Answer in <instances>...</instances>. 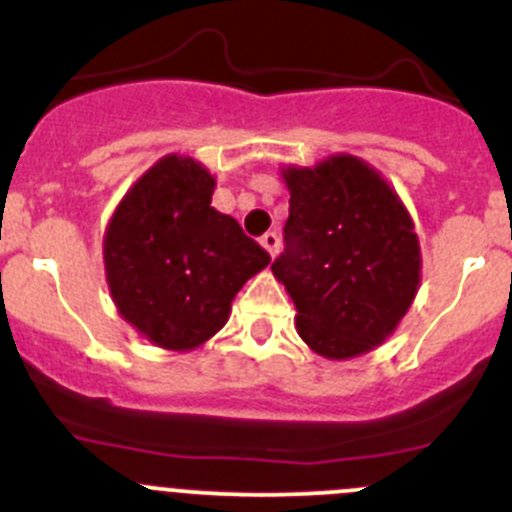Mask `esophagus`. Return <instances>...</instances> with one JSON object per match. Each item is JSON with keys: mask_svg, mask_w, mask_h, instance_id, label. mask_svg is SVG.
Here are the masks:
<instances>
[{"mask_svg": "<svg viewBox=\"0 0 512 512\" xmlns=\"http://www.w3.org/2000/svg\"><path fill=\"white\" fill-rule=\"evenodd\" d=\"M260 245L265 247L272 257H275L277 250H280V235H277V232H265V235L260 237Z\"/></svg>", "mask_w": 512, "mask_h": 512, "instance_id": "obj_1", "label": "esophagus"}]
</instances>
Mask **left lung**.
I'll use <instances>...</instances> for the list:
<instances>
[{
  "label": "left lung",
  "mask_w": 512,
  "mask_h": 512,
  "mask_svg": "<svg viewBox=\"0 0 512 512\" xmlns=\"http://www.w3.org/2000/svg\"><path fill=\"white\" fill-rule=\"evenodd\" d=\"M290 190L285 252L272 275L297 332L327 360H350L393 335L420 285V242L380 172L352 155L282 170Z\"/></svg>",
  "instance_id": "obj_1"
}]
</instances>
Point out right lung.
Segmentation results:
<instances>
[{"label": "right lung", "instance_id": "add662e5", "mask_svg": "<svg viewBox=\"0 0 512 512\" xmlns=\"http://www.w3.org/2000/svg\"><path fill=\"white\" fill-rule=\"evenodd\" d=\"M215 177L167 155L122 197L104 232V272L119 315L152 345L195 350L270 255L212 202Z\"/></svg>", "mask_w": 512, "mask_h": 512}]
</instances>
